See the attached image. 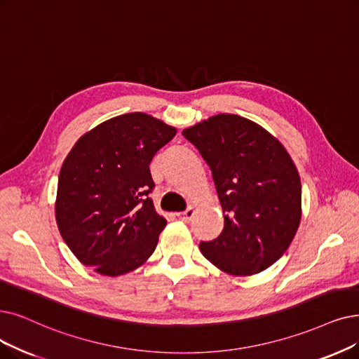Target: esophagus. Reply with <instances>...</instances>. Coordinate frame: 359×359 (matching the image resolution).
<instances>
[{
	"label": "esophagus",
	"mask_w": 359,
	"mask_h": 359,
	"mask_svg": "<svg viewBox=\"0 0 359 359\" xmlns=\"http://www.w3.org/2000/svg\"><path fill=\"white\" fill-rule=\"evenodd\" d=\"M194 213H196V208H194V206H190L187 210L177 213V217H178L181 221H184V222H189V221H191V218L194 217Z\"/></svg>",
	"instance_id": "obj_1"
}]
</instances>
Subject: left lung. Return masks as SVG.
Segmentation results:
<instances>
[{
    "mask_svg": "<svg viewBox=\"0 0 359 359\" xmlns=\"http://www.w3.org/2000/svg\"><path fill=\"white\" fill-rule=\"evenodd\" d=\"M182 135L209 165L224 213L222 233L200 243V252L236 277L277 262L302 218V185L289 151L265 128L231 113L200 121Z\"/></svg>",
    "mask_w": 359,
    "mask_h": 359,
    "instance_id": "8db88e82",
    "label": "left lung"
}]
</instances>
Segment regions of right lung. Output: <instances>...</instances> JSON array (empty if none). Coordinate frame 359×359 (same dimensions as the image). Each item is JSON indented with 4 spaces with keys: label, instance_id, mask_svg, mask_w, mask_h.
<instances>
[{
    "label": "right lung",
    "instance_id": "obj_1",
    "mask_svg": "<svg viewBox=\"0 0 359 359\" xmlns=\"http://www.w3.org/2000/svg\"><path fill=\"white\" fill-rule=\"evenodd\" d=\"M175 134V126L134 111L102 122L75 142L60 169L54 210L81 264L118 277L151 256L166 219L149 197V165Z\"/></svg>",
    "mask_w": 359,
    "mask_h": 359
}]
</instances>
